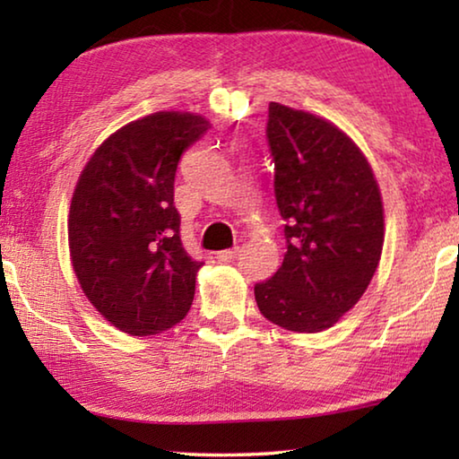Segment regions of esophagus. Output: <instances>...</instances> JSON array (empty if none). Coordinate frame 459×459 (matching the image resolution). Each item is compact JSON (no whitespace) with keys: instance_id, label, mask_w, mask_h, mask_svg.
<instances>
[{"instance_id":"obj_1","label":"esophagus","mask_w":459,"mask_h":459,"mask_svg":"<svg viewBox=\"0 0 459 459\" xmlns=\"http://www.w3.org/2000/svg\"><path fill=\"white\" fill-rule=\"evenodd\" d=\"M240 253V247H232V248H224V251H219L216 253V259L219 261H224V263H230L237 259V255Z\"/></svg>"}]
</instances>
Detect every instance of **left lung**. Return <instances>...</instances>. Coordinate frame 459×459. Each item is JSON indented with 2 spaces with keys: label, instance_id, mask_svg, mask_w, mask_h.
<instances>
[{
  "label": "left lung",
  "instance_id": "8db88e82",
  "mask_svg": "<svg viewBox=\"0 0 459 459\" xmlns=\"http://www.w3.org/2000/svg\"><path fill=\"white\" fill-rule=\"evenodd\" d=\"M267 139L287 248L277 273L255 285V299L279 328L328 330L359 304L378 267V182L360 147L314 113L269 103Z\"/></svg>",
  "mask_w": 459,
  "mask_h": 459
}]
</instances>
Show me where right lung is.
I'll return each instance as SVG.
<instances>
[{
  "mask_svg": "<svg viewBox=\"0 0 459 459\" xmlns=\"http://www.w3.org/2000/svg\"><path fill=\"white\" fill-rule=\"evenodd\" d=\"M208 127L194 113L145 115L108 135L74 186V275L97 312L131 336L169 330L192 306L202 263L182 247L174 180L182 153Z\"/></svg>",
  "mask_w": 459,
  "mask_h": 459,
  "instance_id": "1",
  "label": "right lung"
}]
</instances>
